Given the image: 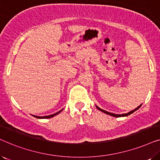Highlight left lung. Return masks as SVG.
<instances>
[{
	"label": "left lung",
	"mask_w": 160,
	"mask_h": 160,
	"mask_svg": "<svg viewBox=\"0 0 160 160\" xmlns=\"http://www.w3.org/2000/svg\"><path fill=\"white\" fill-rule=\"evenodd\" d=\"M142 106V105H140V106L138 107V108H136L135 109V110H133V111H131L130 112H129V113H125V114H115V113H110V112H108V111H104V110H102V109H101V108H100L99 107H98V106H96L97 107V108L98 109H99L100 111H101L102 112H104L105 113H106V114H109L110 116H113V117H127V116H128V115H130V114H131V113H132L133 112H134V111H137L138 109L140 107H141Z\"/></svg>",
	"instance_id": "1"
}]
</instances>
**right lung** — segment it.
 <instances>
[{
  "label": "right lung",
  "instance_id": "add662e5",
  "mask_svg": "<svg viewBox=\"0 0 160 160\" xmlns=\"http://www.w3.org/2000/svg\"><path fill=\"white\" fill-rule=\"evenodd\" d=\"M62 110H60V111H58V112L54 113V114H52V115H49V116H46V117H37V116H33V117H35L36 118H38V119H49V118H52V117H54V116H56L57 114H58L59 113H60L61 111H62Z\"/></svg>",
  "mask_w": 160,
  "mask_h": 160
}]
</instances>
